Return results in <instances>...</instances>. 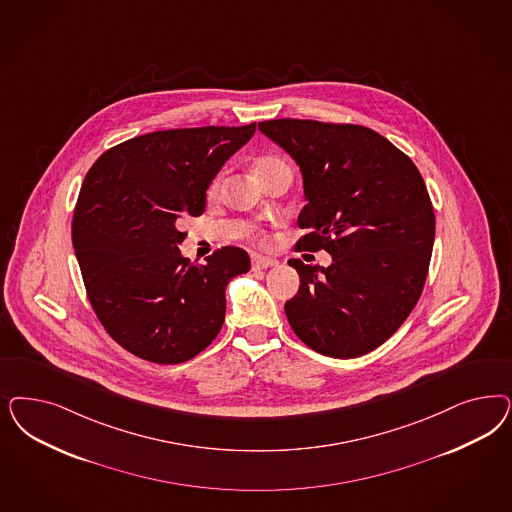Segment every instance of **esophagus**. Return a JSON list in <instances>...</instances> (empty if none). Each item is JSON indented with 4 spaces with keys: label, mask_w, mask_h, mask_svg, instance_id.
I'll list each match as a JSON object with an SVG mask.
<instances>
[{
    "label": "esophagus",
    "mask_w": 512,
    "mask_h": 512,
    "mask_svg": "<svg viewBox=\"0 0 512 512\" xmlns=\"http://www.w3.org/2000/svg\"><path fill=\"white\" fill-rule=\"evenodd\" d=\"M277 265L275 258H267V256H252V267L254 269H267Z\"/></svg>",
    "instance_id": "esophagus-1"
}]
</instances>
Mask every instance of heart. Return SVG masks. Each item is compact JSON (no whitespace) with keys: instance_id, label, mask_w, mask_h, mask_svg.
<instances>
[{"instance_id":"b5f03b06","label":"heart","mask_w":512,"mask_h":512,"mask_svg":"<svg viewBox=\"0 0 512 512\" xmlns=\"http://www.w3.org/2000/svg\"><path fill=\"white\" fill-rule=\"evenodd\" d=\"M284 165H286V162H284L282 158H279V156L265 154V156H260V158L256 160L254 173H256V177H262L265 173H269V171H273V169H277V167H284ZM222 179H224V173L216 175L215 179L209 182V186H207V198H216V194L220 192V186H222ZM252 237H254L258 243H265L264 233H256V231H252Z\"/></svg>"}]
</instances>
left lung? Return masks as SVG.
I'll use <instances>...</instances> for the list:
<instances>
[{"instance_id":"1","label":"left lung","mask_w":512,"mask_h":512,"mask_svg":"<svg viewBox=\"0 0 512 512\" xmlns=\"http://www.w3.org/2000/svg\"><path fill=\"white\" fill-rule=\"evenodd\" d=\"M260 132L296 160L307 205L296 247L330 252V267L299 273L284 303L297 337L331 358H358L388 341L420 299L435 237V213L413 160L358 124L277 118Z\"/></svg>"}]
</instances>
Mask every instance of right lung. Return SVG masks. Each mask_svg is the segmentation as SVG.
I'll return each instance as SVG.
<instances>
[{"mask_svg": "<svg viewBox=\"0 0 512 512\" xmlns=\"http://www.w3.org/2000/svg\"><path fill=\"white\" fill-rule=\"evenodd\" d=\"M254 132L256 122L145 133L105 150L86 173L73 247L101 326L133 356L182 363L215 341L226 284L250 258L220 247L192 264L179 250L181 220L205 211L209 182Z\"/></svg>", "mask_w": 512, "mask_h": 512, "instance_id": "1", "label": "right lung"}]
</instances>
